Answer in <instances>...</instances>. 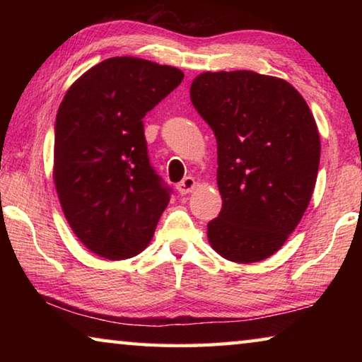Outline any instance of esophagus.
<instances>
[{
	"mask_svg": "<svg viewBox=\"0 0 362 362\" xmlns=\"http://www.w3.org/2000/svg\"><path fill=\"white\" fill-rule=\"evenodd\" d=\"M194 185H196V182L193 177H185V179H183L179 185H177V192H179L180 194H188L193 192Z\"/></svg>",
	"mask_w": 362,
	"mask_h": 362,
	"instance_id": "esophagus-1",
	"label": "esophagus"
}]
</instances>
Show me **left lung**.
Returning a JSON list of instances; mask_svg holds the SVG:
<instances>
[{"label": "left lung", "mask_w": 362, "mask_h": 362, "mask_svg": "<svg viewBox=\"0 0 362 362\" xmlns=\"http://www.w3.org/2000/svg\"><path fill=\"white\" fill-rule=\"evenodd\" d=\"M194 108L217 139L222 211L207 223L225 259H268L296 230L313 194L321 140L308 105L284 79L255 71L196 76Z\"/></svg>", "instance_id": "obj_1"}]
</instances>
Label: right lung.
Listing matches in <instances>:
<instances>
[{
  "mask_svg": "<svg viewBox=\"0 0 362 362\" xmlns=\"http://www.w3.org/2000/svg\"><path fill=\"white\" fill-rule=\"evenodd\" d=\"M182 79L175 66L112 57L60 103L54 183L73 233L103 259L142 252L169 204L173 188L151 166L144 118Z\"/></svg>",
  "mask_w": 362,
  "mask_h": 362,
  "instance_id": "obj_1",
  "label": "right lung"
}]
</instances>
